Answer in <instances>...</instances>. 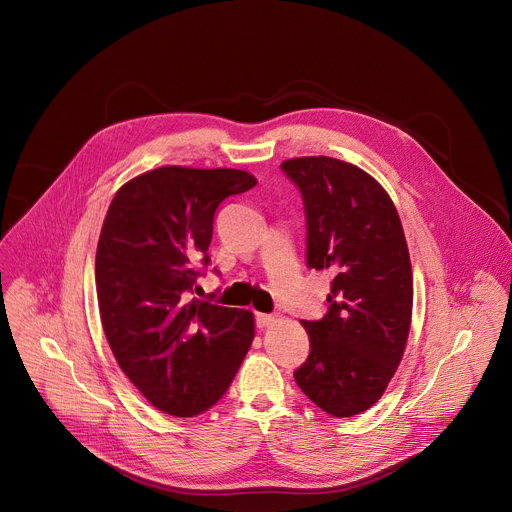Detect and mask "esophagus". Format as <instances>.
<instances>
[{"label": "esophagus", "mask_w": 512, "mask_h": 512, "mask_svg": "<svg viewBox=\"0 0 512 512\" xmlns=\"http://www.w3.org/2000/svg\"><path fill=\"white\" fill-rule=\"evenodd\" d=\"M275 322H277V316H273V314H257V326L259 328H267Z\"/></svg>", "instance_id": "34e87169"}]
</instances>
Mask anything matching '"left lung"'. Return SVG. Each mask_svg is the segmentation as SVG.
Instances as JSON below:
<instances>
[{
	"label": "left lung",
	"instance_id": "obj_1",
	"mask_svg": "<svg viewBox=\"0 0 512 512\" xmlns=\"http://www.w3.org/2000/svg\"><path fill=\"white\" fill-rule=\"evenodd\" d=\"M281 168L304 196L308 267L334 273L328 314L302 320L310 356L294 377L322 411L352 417L383 397L407 346L413 273L403 225L387 190L354 164L306 156Z\"/></svg>",
	"mask_w": 512,
	"mask_h": 512
}]
</instances>
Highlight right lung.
I'll list each match as a JSON object with an SVG mask.
<instances>
[{
	"instance_id": "right-lung-1",
	"label": "right lung",
	"mask_w": 512,
	"mask_h": 512,
	"mask_svg": "<svg viewBox=\"0 0 512 512\" xmlns=\"http://www.w3.org/2000/svg\"><path fill=\"white\" fill-rule=\"evenodd\" d=\"M255 184L245 170L162 166L109 204L95 259L101 324L119 369L168 415L210 409L255 338L253 312L190 298L196 263L210 261L214 210Z\"/></svg>"
}]
</instances>
